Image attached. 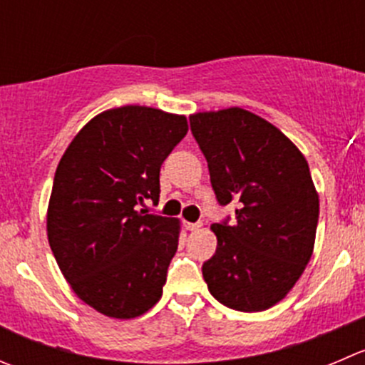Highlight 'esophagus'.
I'll use <instances>...</instances> for the list:
<instances>
[{"mask_svg": "<svg viewBox=\"0 0 365 365\" xmlns=\"http://www.w3.org/2000/svg\"><path fill=\"white\" fill-rule=\"evenodd\" d=\"M185 228L189 232H196V230L201 228V222H185Z\"/></svg>", "mask_w": 365, "mask_h": 365, "instance_id": "34e87169", "label": "esophagus"}]
</instances>
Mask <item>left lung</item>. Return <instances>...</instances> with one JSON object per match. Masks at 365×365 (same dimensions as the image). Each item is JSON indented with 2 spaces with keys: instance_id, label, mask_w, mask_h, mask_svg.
<instances>
[{
  "instance_id": "8db88e82",
  "label": "left lung",
  "mask_w": 365,
  "mask_h": 365,
  "mask_svg": "<svg viewBox=\"0 0 365 365\" xmlns=\"http://www.w3.org/2000/svg\"><path fill=\"white\" fill-rule=\"evenodd\" d=\"M219 205L235 221L214 222L217 247L201 267L210 294L240 312H262L294 287L314 251L319 196L302 151L244 108L190 115Z\"/></svg>"
}]
</instances>
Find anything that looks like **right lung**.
I'll use <instances>...</instances> for the list:
<instances>
[{"instance_id": "obj_1", "label": "right lung", "mask_w": 365, "mask_h": 365, "mask_svg": "<svg viewBox=\"0 0 365 365\" xmlns=\"http://www.w3.org/2000/svg\"><path fill=\"white\" fill-rule=\"evenodd\" d=\"M185 115L126 105L98 114L62 155L48 207V240L78 298L114 319L160 299L180 221L137 210L157 203L160 168L187 135Z\"/></svg>"}]
</instances>
